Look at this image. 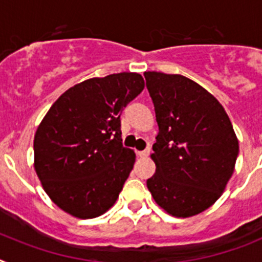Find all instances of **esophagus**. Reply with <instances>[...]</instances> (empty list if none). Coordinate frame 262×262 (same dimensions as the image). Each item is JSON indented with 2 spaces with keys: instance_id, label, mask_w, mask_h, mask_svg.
Masks as SVG:
<instances>
[{
  "instance_id": "esophagus-1",
  "label": "esophagus",
  "mask_w": 262,
  "mask_h": 262,
  "mask_svg": "<svg viewBox=\"0 0 262 262\" xmlns=\"http://www.w3.org/2000/svg\"><path fill=\"white\" fill-rule=\"evenodd\" d=\"M150 154V149H146L144 150V151H137V156L141 157V158H146L147 156Z\"/></svg>"
}]
</instances>
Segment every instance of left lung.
Instances as JSON below:
<instances>
[{
	"instance_id": "obj_1",
	"label": "left lung",
	"mask_w": 262,
	"mask_h": 262,
	"mask_svg": "<svg viewBox=\"0 0 262 262\" xmlns=\"http://www.w3.org/2000/svg\"><path fill=\"white\" fill-rule=\"evenodd\" d=\"M159 132L146 185L161 208L191 217L222 196L235 170L238 140L226 109L202 85L182 75L144 74Z\"/></svg>"
}]
</instances>
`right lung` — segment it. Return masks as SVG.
<instances>
[{
  "label": "right lung",
  "instance_id": "1",
  "mask_svg": "<svg viewBox=\"0 0 262 262\" xmlns=\"http://www.w3.org/2000/svg\"><path fill=\"white\" fill-rule=\"evenodd\" d=\"M145 87L136 72L92 77L52 104L34 136V169L50 199L77 219L116 203L136 154L121 144L120 116Z\"/></svg>",
  "mask_w": 262,
  "mask_h": 262
}]
</instances>
